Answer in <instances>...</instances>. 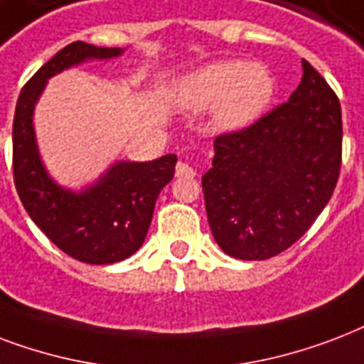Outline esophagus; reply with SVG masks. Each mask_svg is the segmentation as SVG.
I'll return each mask as SVG.
<instances>
[{
  "label": "esophagus",
  "instance_id": "esophagus-1",
  "mask_svg": "<svg viewBox=\"0 0 364 364\" xmlns=\"http://www.w3.org/2000/svg\"><path fill=\"white\" fill-rule=\"evenodd\" d=\"M176 176H178V178H193V176H196V171H193V167L188 165V163L180 161L178 165H176Z\"/></svg>",
  "mask_w": 364,
  "mask_h": 364
}]
</instances>
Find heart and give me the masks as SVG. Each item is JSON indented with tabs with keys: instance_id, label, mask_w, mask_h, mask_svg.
<instances>
[{
	"instance_id": "1",
	"label": "heart",
	"mask_w": 364,
	"mask_h": 364,
	"mask_svg": "<svg viewBox=\"0 0 364 364\" xmlns=\"http://www.w3.org/2000/svg\"><path fill=\"white\" fill-rule=\"evenodd\" d=\"M275 95V80L262 64L218 60L184 75L174 87V102L190 112L213 109L216 127L241 131L260 119Z\"/></svg>"
}]
</instances>
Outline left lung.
<instances>
[{
    "mask_svg": "<svg viewBox=\"0 0 364 364\" xmlns=\"http://www.w3.org/2000/svg\"><path fill=\"white\" fill-rule=\"evenodd\" d=\"M289 102L214 140L203 174L216 243L239 260L281 255L308 232L332 197L342 165V109L308 60Z\"/></svg>",
    "mask_w": 364,
    "mask_h": 364,
    "instance_id": "left-lung-1",
    "label": "left lung"
}]
</instances>
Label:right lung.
<instances>
[{
    "instance_id": "1",
    "label": "right lung",
    "mask_w": 364,
    "mask_h": 364,
    "mask_svg": "<svg viewBox=\"0 0 364 364\" xmlns=\"http://www.w3.org/2000/svg\"><path fill=\"white\" fill-rule=\"evenodd\" d=\"M123 49L74 41L45 62L22 87L13 121V174L22 205L53 243L85 264H114L142 247L157 196L173 180L176 156L146 163L119 161L83 191L62 188L39 157L33 108L45 83L91 58H114Z\"/></svg>"
}]
</instances>
